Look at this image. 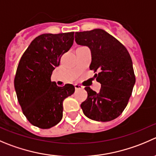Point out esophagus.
<instances>
[{
	"label": "esophagus",
	"instance_id": "esophagus-1",
	"mask_svg": "<svg viewBox=\"0 0 156 156\" xmlns=\"http://www.w3.org/2000/svg\"><path fill=\"white\" fill-rule=\"evenodd\" d=\"M75 87L76 90H81V89H83V87L81 85H80V84H75Z\"/></svg>",
	"mask_w": 156,
	"mask_h": 156
}]
</instances>
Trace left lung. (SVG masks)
<instances>
[{
    "mask_svg": "<svg viewBox=\"0 0 156 156\" xmlns=\"http://www.w3.org/2000/svg\"><path fill=\"white\" fill-rule=\"evenodd\" d=\"M77 44L91 52L90 70L101 83L97 93L86 87L87 98L81 104L83 113L93 120L107 122L118 117L126 108L136 82L133 62L127 49L105 30L94 29L75 33Z\"/></svg>",
    "mask_w": 156,
    "mask_h": 156,
    "instance_id": "8db88e82",
    "label": "left lung"
}]
</instances>
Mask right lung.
Wrapping results in <instances>:
<instances>
[{
    "label": "right lung",
    "mask_w": 156,
    "mask_h": 156,
    "mask_svg": "<svg viewBox=\"0 0 156 156\" xmlns=\"http://www.w3.org/2000/svg\"><path fill=\"white\" fill-rule=\"evenodd\" d=\"M73 42L74 32L42 34L31 42L20 60L15 90L23 113L33 126L49 129L62 118L63 101L73 94L75 87H59L51 81V75Z\"/></svg>",
    "instance_id": "obj_1"
}]
</instances>
